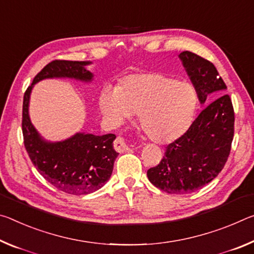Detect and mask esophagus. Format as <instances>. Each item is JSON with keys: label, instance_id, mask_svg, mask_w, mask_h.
I'll use <instances>...</instances> for the list:
<instances>
[{"label": "esophagus", "instance_id": "34e87169", "mask_svg": "<svg viewBox=\"0 0 254 254\" xmlns=\"http://www.w3.org/2000/svg\"><path fill=\"white\" fill-rule=\"evenodd\" d=\"M114 147L117 152L119 153H124V152H127L128 149H129V146L125 143V140L123 138H120V137H117V138L115 139L114 142Z\"/></svg>", "mask_w": 254, "mask_h": 254}]
</instances>
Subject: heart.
I'll return each mask as SVG.
<instances>
[{"label": "heart", "mask_w": 254, "mask_h": 254, "mask_svg": "<svg viewBox=\"0 0 254 254\" xmlns=\"http://www.w3.org/2000/svg\"><path fill=\"white\" fill-rule=\"evenodd\" d=\"M99 106L116 126L137 112L139 126L149 139L169 143L184 135L191 125L197 93L190 83L166 74L136 73L120 78L116 88L105 86Z\"/></svg>", "instance_id": "obj_1"}]
</instances>
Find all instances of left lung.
<instances>
[{
  "label": "left lung",
  "mask_w": 254,
  "mask_h": 254,
  "mask_svg": "<svg viewBox=\"0 0 254 254\" xmlns=\"http://www.w3.org/2000/svg\"><path fill=\"white\" fill-rule=\"evenodd\" d=\"M201 103H208L189 129L166 146L163 159L147 171L148 180L168 193L201 189L218 176L234 137V108L214 64L191 52L180 54Z\"/></svg>",
  "instance_id": "1"
}]
</instances>
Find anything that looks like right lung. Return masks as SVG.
<instances>
[{
    "instance_id": "1",
    "label": "right lung",
    "mask_w": 254,
    "mask_h": 254,
    "mask_svg": "<svg viewBox=\"0 0 254 254\" xmlns=\"http://www.w3.org/2000/svg\"><path fill=\"white\" fill-rule=\"evenodd\" d=\"M90 62L55 60L33 78L23 95L22 134L24 147L32 164L49 184L69 194H86L97 191L109 180L118 153L112 147L116 136L78 134L58 143L40 138L29 118L28 107L32 85L51 77H73L92 80V73L84 66Z\"/></svg>"
}]
</instances>
